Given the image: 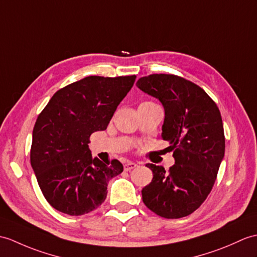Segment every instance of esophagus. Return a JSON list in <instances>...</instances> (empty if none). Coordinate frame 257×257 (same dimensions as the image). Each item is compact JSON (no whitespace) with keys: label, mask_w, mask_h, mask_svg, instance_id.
<instances>
[{"label":"esophagus","mask_w":257,"mask_h":257,"mask_svg":"<svg viewBox=\"0 0 257 257\" xmlns=\"http://www.w3.org/2000/svg\"><path fill=\"white\" fill-rule=\"evenodd\" d=\"M137 166H138V165H137L135 162H127L126 164L123 165V170L126 171V172H128V171H131V170L136 169Z\"/></svg>","instance_id":"esophagus-1"}]
</instances>
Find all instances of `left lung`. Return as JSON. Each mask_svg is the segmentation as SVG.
<instances>
[{"mask_svg":"<svg viewBox=\"0 0 257 257\" xmlns=\"http://www.w3.org/2000/svg\"><path fill=\"white\" fill-rule=\"evenodd\" d=\"M137 86L162 103V139L170 142L175 159L169 171L146 165L153 178L142 188V200L160 217H186L198 209L216 182L225 148L221 114L204 89L181 76L151 74L140 77Z\"/></svg>","mask_w":257,"mask_h":257,"instance_id":"obj_1","label":"left lung"}]
</instances>
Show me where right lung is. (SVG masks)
Masks as SVG:
<instances>
[{
  "mask_svg": "<svg viewBox=\"0 0 257 257\" xmlns=\"http://www.w3.org/2000/svg\"><path fill=\"white\" fill-rule=\"evenodd\" d=\"M136 75L86 76L59 89L33 130L31 164L45 198L58 211L82 216L96 209L107 185L123 171L118 160L93 158L89 137L105 130Z\"/></svg>",
  "mask_w": 257,
  "mask_h": 257,
  "instance_id": "right-lung-1",
  "label": "right lung"
}]
</instances>
